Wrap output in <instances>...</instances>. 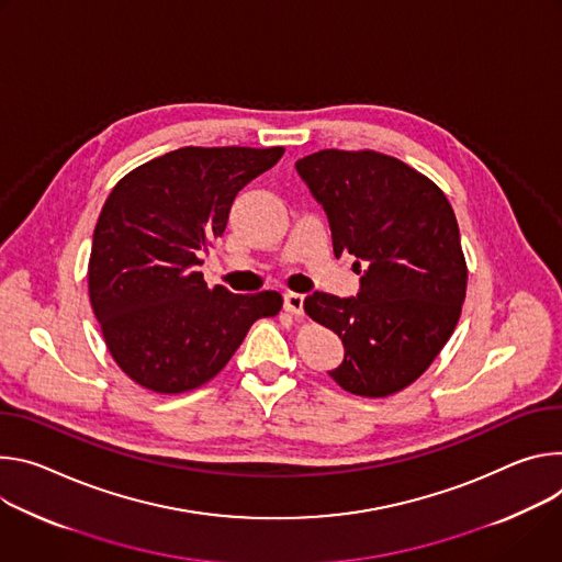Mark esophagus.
<instances>
[{"instance_id":"obj_1","label":"esophagus","mask_w":562,"mask_h":562,"mask_svg":"<svg viewBox=\"0 0 562 562\" xmlns=\"http://www.w3.org/2000/svg\"><path fill=\"white\" fill-rule=\"evenodd\" d=\"M283 307H285V313H290L294 317H301L303 315V296L294 294V292L283 294Z\"/></svg>"}]
</instances>
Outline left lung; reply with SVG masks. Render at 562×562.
<instances>
[{"label":"left lung","instance_id":"8db88e82","mask_svg":"<svg viewBox=\"0 0 562 562\" xmlns=\"http://www.w3.org/2000/svg\"><path fill=\"white\" fill-rule=\"evenodd\" d=\"M294 167L328 216L335 257L352 255L361 274L357 296L303 301L344 344L330 378L352 395L389 397L422 375L458 326L467 263L453 207L438 184L378 151L324 149Z\"/></svg>","mask_w":562,"mask_h":562}]
</instances>
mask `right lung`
Here are the masks:
<instances>
[{
    "label": "right lung",
    "instance_id": "obj_1",
    "mask_svg": "<svg viewBox=\"0 0 562 562\" xmlns=\"http://www.w3.org/2000/svg\"><path fill=\"white\" fill-rule=\"evenodd\" d=\"M281 156L283 147H182L113 187L93 232L89 296L111 357L136 384L165 395L203 386L249 326L281 310L279 292L210 290L199 272L236 194Z\"/></svg>",
    "mask_w": 562,
    "mask_h": 562
}]
</instances>
